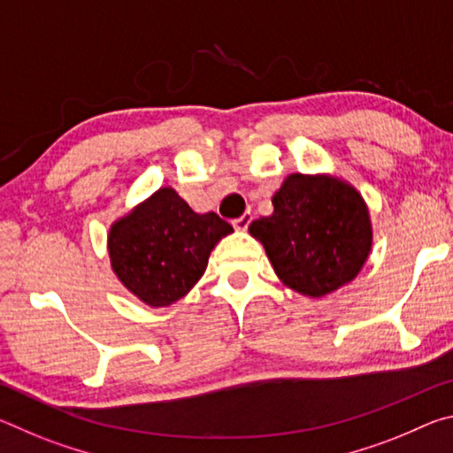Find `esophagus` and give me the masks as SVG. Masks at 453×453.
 Listing matches in <instances>:
<instances>
[{"label":"esophagus","instance_id":"esophagus-1","mask_svg":"<svg viewBox=\"0 0 453 453\" xmlns=\"http://www.w3.org/2000/svg\"><path fill=\"white\" fill-rule=\"evenodd\" d=\"M251 219H254V216H251V211H245L242 218H237V219H234V227L235 229H240V232H245V229L250 227V224H251Z\"/></svg>","mask_w":453,"mask_h":453}]
</instances>
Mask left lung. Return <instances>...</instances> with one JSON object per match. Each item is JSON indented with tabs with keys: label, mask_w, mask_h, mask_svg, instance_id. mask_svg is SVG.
Here are the masks:
<instances>
[{
	"label": "left lung",
	"mask_w": 453,
	"mask_h": 453,
	"mask_svg": "<svg viewBox=\"0 0 453 453\" xmlns=\"http://www.w3.org/2000/svg\"><path fill=\"white\" fill-rule=\"evenodd\" d=\"M270 218L251 221L283 286L310 300L354 281L372 254L364 196L335 173H289L272 197Z\"/></svg>",
	"instance_id": "8db88e82"
}]
</instances>
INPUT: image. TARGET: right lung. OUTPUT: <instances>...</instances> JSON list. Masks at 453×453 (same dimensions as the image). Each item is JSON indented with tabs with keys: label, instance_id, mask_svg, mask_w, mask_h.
<instances>
[{
	"label": "right lung",
	"instance_id": "add662e5",
	"mask_svg": "<svg viewBox=\"0 0 453 453\" xmlns=\"http://www.w3.org/2000/svg\"><path fill=\"white\" fill-rule=\"evenodd\" d=\"M232 232L218 213H196L164 186L113 221L107 256L129 294L150 308H170L202 280L213 248Z\"/></svg>",
	"mask_w": 453,
	"mask_h": 453
}]
</instances>
